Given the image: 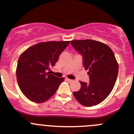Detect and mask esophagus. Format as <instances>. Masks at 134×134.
<instances>
[{
	"instance_id": "obj_1",
	"label": "esophagus",
	"mask_w": 134,
	"mask_h": 134,
	"mask_svg": "<svg viewBox=\"0 0 134 134\" xmlns=\"http://www.w3.org/2000/svg\"><path fill=\"white\" fill-rule=\"evenodd\" d=\"M66 80H67L68 82H70H70H72L73 81L72 79H69V78H66Z\"/></svg>"
}]
</instances>
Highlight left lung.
Segmentation results:
<instances>
[{
	"label": "left lung",
	"mask_w": 134,
	"mask_h": 134,
	"mask_svg": "<svg viewBox=\"0 0 134 134\" xmlns=\"http://www.w3.org/2000/svg\"><path fill=\"white\" fill-rule=\"evenodd\" d=\"M73 48L83 56L90 82L79 81L81 88L74 97L83 105L91 107L104 101L113 90L118 73V64L112 49L99 41L85 39L70 41Z\"/></svg>",
	"instance_id": "left-lung-1"
}]
</instances>
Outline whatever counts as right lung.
Masks as SVG:
<instances>
[{
  "mask_svg": "<svg viewBox=\"0 0 134 134\" xmlns=\"http://www.w3.org/2000/svg\"><path fill=\"white\" fill-rule=\"evenodd\" d=\"M69 42H40L29 48L20 56L16 71L17 81L28 99L43 103L55 93L64 78L51 74L50 69Z\"/></svg>",
  "mask_w": 134,
  "mask_h": 134,
  "instance_id": "1",
  "label": "right lung"
}]
</instances>
